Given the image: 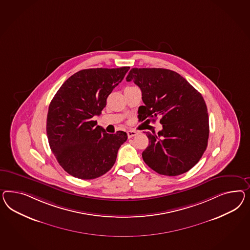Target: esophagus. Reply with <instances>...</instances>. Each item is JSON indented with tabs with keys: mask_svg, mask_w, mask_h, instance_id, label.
<instances>
[{
	"mask_svg": "<svg viewBox=\"0 0 250 250\" xmlns=\"http://www.w3.org/2000/svg\"><path fill=\"white\" fill-rule=\"evenodd\" d=\"M126 133H127V136H128L129 138H131V137L135 136V135H136V134H137V132H136V131H135V130H132V129L128 130Z\"/></svg>",
	"mask_w": 250,
	"mask_h": 250,
	"instance_id": "1",
	"label": "esophagus"
}]
</instances>
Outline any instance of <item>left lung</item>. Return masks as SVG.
<instances>
[{
    "mask_svg": "<svg viewBox=\"0 0 250 250\" xmlns=\"http://www.w3.org/2000/svg\"><path fill=\"white\" fill-rule=\"evenodd\" d=\"M126 81L134 82L142 92L145 105L138 108L139 121L161 117L162 130L146 133L145 163L164 176L188 172L208 146V114L201 94L180 74L164 68H133Z\"/></svg>",
    "mask_w": 250,
    "mask_h": 250,
    "instance_id": "8db88e82",
    "label": "left lung"
}]
</instances>
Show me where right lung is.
I'll list each match as a JSON object with an SVG mask.
<instances>
[{"label":"right lung","mask_w":250,"mask_h":250,"mask_svg":"<svg viewBox=\"0 0 250 250\" xmlns=\"http://www.w3.org/2000/svg\"><path fill=\"white\" fill-rule=\"evenodd\" d=\"M84 69L62 83L48 109L46 133L51 150L69 175L95 179L115 165L118 149L127 140L125 132L107 134L97 125L108 95L129 70Z\"/></svg>","instance_id":"1"}]
</instances>
